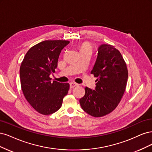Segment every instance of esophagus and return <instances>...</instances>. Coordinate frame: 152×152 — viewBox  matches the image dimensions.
<instances>
[{
	"instance_id": "1",
	"label": "esophagus",
	"mask_w": 152,
	"mask_h": 152,
	"mask_svg": "<svg viewBox=\"0 0 152 152\" xmlns=\"http://www.w3.org/2000/svg\"><path fill=\"white\" fill-rule=\"evenodd\" d=\"M77 86H78V85L76 84V83H70V88H73L76 87Z\"/></svg>"
}]
</instances>
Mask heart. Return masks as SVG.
Masks as SVG:
<instances>
[{
    "instance_id": "obj_1",
    "label": "heart",
    "mask_w": 152,
    "mask_h": 152,
    "mask_svg": "<svg viewBox=\"0 0 152 152\" xmlns=\"http://www.w3.org/2000/svg\"><path fill=\"white\" fill-rule=\"evenodd\" d=\"M93 51V47L91 44L88 42H84L81 43L80 45V52H88L92 53Z\"/></svg>"
}]
</instances>
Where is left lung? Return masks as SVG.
I'll return each mask as SVG.
<instances>
[{
    "mask_svg": "<svg viewBox=\"0 0 152 152\" xmlns=\"http://www.w3.org/2000/svg\"><path fill=\"white\" fill-rule=\"evenodd\" d=\"M91 74L97 77L95 90L86 87L80 103L87 114L100 117L110 114L119 105L126 90L128 68L118 50L112 45H102Z\"/></svg>",
    "mask_w": 152,
    "mask_h": 152,
    "instance_id": "1",
    "label": "left lung"
}]
</instances>
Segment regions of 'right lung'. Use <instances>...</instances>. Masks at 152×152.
<instances>
[{"instance_id":"add662e5","label":"right lung","mask_w":152,"mask_h":152,"mask_svg":"<svg viewBox=\"0 0 152 152\" xmlns=\"http://www.w3.org/2000/svg\"><path fill=\"white\" fill-rule=\"evenodd\" d=\"M67 40H45L28 50L19 70L21 86L24 97L33 108L43 115H50L59 109L68 93L67 83L52 81L58 58Z\"/></svg>"}]
</instances>
